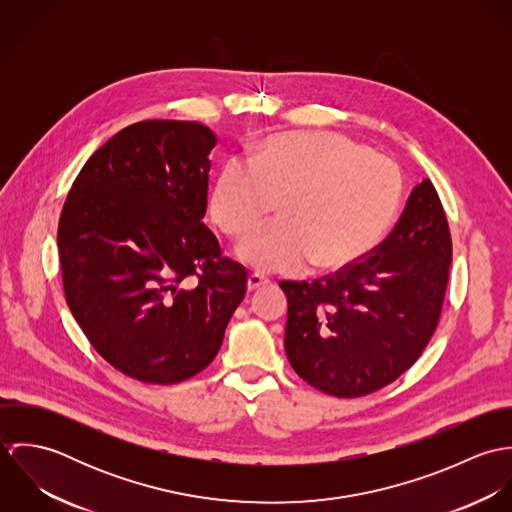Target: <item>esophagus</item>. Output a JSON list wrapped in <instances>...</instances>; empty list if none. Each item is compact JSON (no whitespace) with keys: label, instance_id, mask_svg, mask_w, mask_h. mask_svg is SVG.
<instances>
[{"label":"esophagus","instance_id":"esophagus-1","mask_svg":"<svg viewBox=\"0 0 512 512\" xmlns=\"http://www.w3.org/2000/svg\"><path fill=\"white\" fill-rule=\"evenodd\" d=\"M264 284H268V278H264V276H260V274H256V272H252V274L248 276V292H254V290H258L260 286H264Z\"/></svg>","mask_w":512,"mask_h":512}]
</instances>
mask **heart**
<instances>
[{"mask_svg":"<svg viewBox=\"0 0 512 512\" xmlns=\"http://www.w3.org/2000/svg\"><path fill=\"white\" fill-rule=\"evenodd\" d=\"M400 191L398 167L351 138L284 132L252 147L250 161L228 157L209 207L226 234L242 236L278 199L280 219L248 234L236 254L256 272L292 274L361 260L386 234Z\"/></svg>","mask_w":512,"mask_h":512,"instance_id":"1","label":"heart"}]
</instances>
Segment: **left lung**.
<instances>
[{"instance_id":"obj_1","label":"left lung","mask_w":512,"mask_h":512,"mask_svg":"<svg viewBox=\"0 0 512 512\" xmlns=\"http://www.w3.org/2000/svg\"><path fill=\"white\" fill-rule=\"evenodd\" d=\"M449 266L447 219L436 187L424 179L370 254L313 282H280L293 370L337 398L366 396L394 382L438 327Z\"/></svg>"}]
</instances>
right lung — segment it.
<instances>
[{
    "mask_svg": "<svg viewBox=\"0 0 512 512\" xmlns=\"http://www.w3.org/2000/svg\"><path fill=\"white\" fill-rule=\"evenodd\" d=\"M217 136L146 120L96 149L65 201L57 244L67 303L98 355L149 384L211 365L248 274L203 224Z\"/></svg>",
    "mask_w": 512,
    "mask_h": 512,
    "instance_id": "1",
    "label": "right lung"
}]
</instances>
